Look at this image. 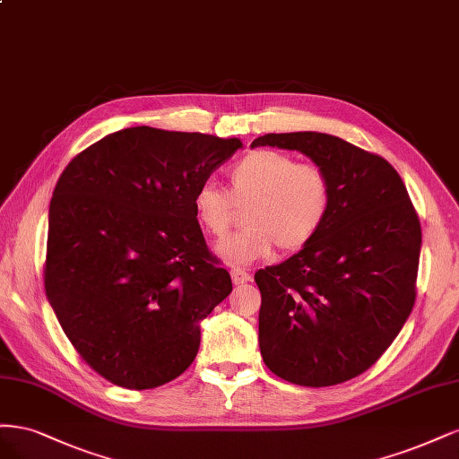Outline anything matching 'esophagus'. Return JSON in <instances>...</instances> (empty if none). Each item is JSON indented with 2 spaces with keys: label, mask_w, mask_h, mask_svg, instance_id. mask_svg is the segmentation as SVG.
<instances>
[{
  "label": "esophagus",
  "mask_w": 459,
  "mask_h": 459,
  "mask_svg": "<svg viewBox=\"0 0 459 459\" xmlns=\"http://www.w3.org/2000/svg\"><path fill=\"white\" fill-rule=\"evenodd\" d=\"M230 278H232V284L234 286H242V284L249 282L251 274H247L246 271H240V269H232L230 271Z\"/></svg>",
  "instance_id": "34e87169"
}]
</instances>
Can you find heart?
<instances>
[{"instance_id": "heart-1", "label": "heart", "mask_w": 459, "mask_h": 459, "mask_svg": "<svg viewBox=\"0 0 459 459\" xmlns=\"http://www.w3.org/2000/svg\"><path fill=\"white\" fill-rule=\"evenodd\" d=\"M229 190L202 183L195 192V213L204 230L221 240L246 208V229L217 246L229 264L267 259L276 246L293 254L313 242L326 225L333 188L328 173L278 151H255L229 171Z\"/></svg>"}]
</instances>
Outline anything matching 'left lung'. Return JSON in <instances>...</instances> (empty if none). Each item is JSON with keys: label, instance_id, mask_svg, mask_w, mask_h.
Instances as JSON below:
<instances>
[{"label": "left lung", "instance_id": "obj_1", "mask_svg": "<svg viewBox=\"0 0 459 459\" xmlns=\"http://www.w3.org/2000/svg\"><path fill=\"white\" fill-rule=\"evenodd\" d=\"M255 146L305 154L333 188L316 238L255 273L261 357L295 385H337L366 372L411 313L420 219L389 161L343 139L316 131L267 133Z\"/></svg>", "mask_w": 459, "mask_h": 459}]
</instances>
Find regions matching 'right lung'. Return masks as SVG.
<instances>
[{"instance_id": "add662e5", "label": "right lung", "mask_w": 459, "mask_h": 459, "mask_svg": "<svg viewBox=\"0 0 459 459\" xmlns=\"http://www.w3.org/2000/svg\"><path fill=\"white\" fill-rule=\"evenodd\" d=\"M242 141L127 127L74 158L49 205L46 295L97 374L154 389L196 359L200 322L232 291L195 192Z\"/></svg>"}]
</instances>
